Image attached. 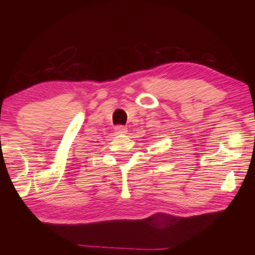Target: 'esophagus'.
<instances>
[{"mask_svg":"<svg viewBox=\"0 0 255 255\" xmlns=\"http://www.w3.org/2000/svg\"><path fill=\"white\" fill-rule=\"evenodd\" d=\"M115 133L117 135H123V134H127L128 133V128L126 127H117L115 128Z\"/></svg>","mask_w":255,"mask_h":255,"instance_id":"1","label":"esophagus"}]
</instances>
